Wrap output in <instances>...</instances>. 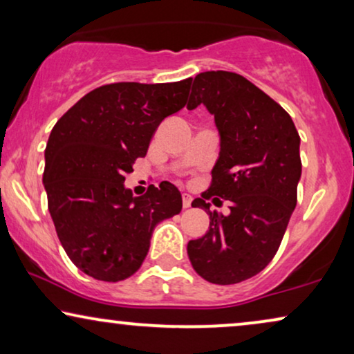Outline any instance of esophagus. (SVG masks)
I'll return each mask as SVG.
<instances>
[{"mask_svg":"<svg viewBox=\"0 0 354 354\" xmlns=\"http://www.w3.org/2000/svg\"><path fill=\"white\" fill-rule=\"evenodd\" d=\"M192 201H193V198L188 195V193H183V195H182V205H183V207H190L192 206Z\"/></svg>","mask_w":354,"mask_h":354,"instance_id":"1","label":"esophagus"}]
</instances>
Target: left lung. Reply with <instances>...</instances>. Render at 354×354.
Returning a JSON list of instances; mask_svg holds the SVG:
<instances>
[{
	"label": "left lung",
	"instance_id": "left-lung-1",
	"mask_svg": "<svg viewBox=\"0 0 354 354\" xmlns=\"http://www.w3.org/2000/svg\"><path fill=\"white\" fill-rule=\"evenodd\" d=\"M201 103L214 115L221 151L211 187L192 203L209 214V230L188 241L187 253L207 282L232 285L259 274L277 253L297 206L299 135L282 106L235 72L198 74L187 108ZM212 196L231 203L229 216L209 211Z\"/></svg>",
	"mask_w": 354,
	"mask_h": 354
}]
</instances>
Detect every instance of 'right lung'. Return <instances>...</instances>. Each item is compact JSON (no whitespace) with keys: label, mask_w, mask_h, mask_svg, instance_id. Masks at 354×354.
Segmentation results:
<instances>
[{"label":"right lung","mask_w":354,"mask_h":354,"mask_svg":"<svg viewBox=\"0 0 354 354\" xmlns=\"http://www.w3.org/2000/svg\"><path fill=\"white\" fill-rule=\"evenodd\" d=\"M190 85L192 79L98 86L53 127L43 172L48 209L62 248L90 277L119 282L133 275L154 227L182 211L172 183L133 196L124 182L158 125L187 104Z\"/></svg>","instance_id":"1"}]
</instances>
